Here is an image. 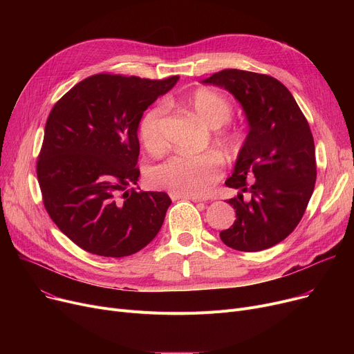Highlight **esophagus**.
I'll list each match as a JSON object with an SVG mask.
<instances>
[{
    "mask_svg": "<svg viewBox=\"0 0 354 354\" xmlns=\"http://www.w3.org/2000/svg\"><path fill=\"white\" fill-rule=\"evenodd\" d=\"M169 196H171V199H172V201H176V199H191V201H194V202H202V201H203V199H202V198H199V196L178 195V194H174V192H171V194H169Z\"/></svg>",
    "mask_w": 354,
    "mask_h": 354,
    "instance_id": "34e87169",
    "label": "esophagus"
}]
</instances>
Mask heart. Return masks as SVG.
Wrapping results in <instances>:
<instances>
[{"label": "heart", "mask_w": 354, "mask_h": 354, "mask_svg": "<svg viewBox=\"0 0 354 354\" xmlns=\"http://www.w3.org/2000/svg\"><path fill=\"white\" fill-rule=\"evenodd\" d=\"M201 120L209 127H221L231 120L234 115L232 103L211 88H198L187 99ZM166 106L155 103L140 116L138 133L151 153H159L165 149L163 119ZM222 142L230 151L235 152L243 143V135L238 130H225ZM222 174V159L215 153L203 155H174L165 162L153 166L149 179L155 187L167 189L178 195L205 196Z\"/></svg>", "instance_id": "heart-1"}]
</instances>
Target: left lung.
<instances>
[{
  "instance_id": "8db88e82",
  "label": "left lung",
  "mask_w": 354,
  "mask_h": 354,
  "mask_svg": "<svg viewBox=\"0 0 354 354\" xmlns=\"http://www.w3.org/2000/svg\"><path fill=\"white\" fill-rule=\"evenodd\" d=\"M203 83L232 93L250 124L225 182L241 191L228 201L236 219L219 236L244 252L274 247L299 225L314 191L317 166L308 122L290 90L267 74L227 68ZM243 192L252 194L250 201H243Z\"/></svg>"
}]
</instances>
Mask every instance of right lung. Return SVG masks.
Here are the masks:
<instances>
[{
  "instance_id": "right-lung-1",
  "label": "right lung",
  "mask_w": 354,
  "mask_h": 354,
  "mask_svg": "<svg viewBox=\"0 0 354 354\" xmlns=\"http://www.w3.org/2000/svg\"><path fill=\"white\" fill-rule=\"evenodd\" d=\"M178 79L99 73L53 106L37 179L47 214L82 250L120 258L140 251L158 235L171 198L126 188L140 175V116Z\"/></svg>"
}]
</instances>
